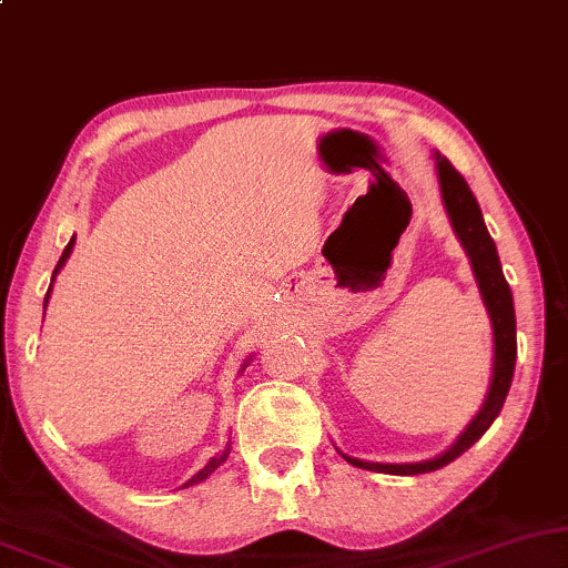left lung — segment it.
<instances>
[{"label": "left lung", "mask_w": 568, "mask_h": 568, "mask_svg": "<svg viewBox=\"0 0 568 568\" xmlns=\"http://www.w3.org/2000/svg\"><path fill=\"white\" fill-rule=\"evenodd\" d=\"M436 176H438V189H442L444 207H447V215L452 221V229H455L457 239L463 241L467 256H470L483 304L488 308L490 329H494V376H490L486 403H483L478 415L470 420V426L457 436V442L452 444L444 455L426 459V463H405V465L363 463V459L343 455L351 465L363 467V470H372V473L420 475V473H434L438 467L455 463L463 452L470 449L473 444L490 428V423H494L496 415L501 413L504 399L509 395V387H511L514 361H517V320H514L511 288L501 272L496 244L486 229V221H483L478 200H475V194L470 192V186H467L463 173H459L447 158L438 153H436Z\"/></svg>", "instance_id": "obj_1"}]
</instances>
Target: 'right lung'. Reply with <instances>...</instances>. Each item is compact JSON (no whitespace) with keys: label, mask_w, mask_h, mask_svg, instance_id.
<instances>
[{"label":"right lung","mask_w":568,"mask_h":568,"mask_svg":"<svg viewBox=\"0 0 568 568\" xmlns=\"http://www.w3.org/2000/svg\"><path fill=\"white\" fill-rule=\"evenodd\" d=\"M72 246H74V236H72V241H70V244H67V248H64V254H62V256H59V264H57L54 275H57V272H59V270H62V267H64L67 256H70V254H72ZM51 283H54V277H51ZM49 293H51V288H49ZM49 293H47V301H49ZM229 452H231V447H225V452H221V455H217V457H213V459H210V463H207L205 467H202V470H200V473H196V475H194V478H189V480L184 483V488H186V486H194V483H202V480H205V478H207V475H213V473L217 470V467H221V465L225 463V459H229Z\"/></svg>","instance_id":"obj_1"}]
</instances>
